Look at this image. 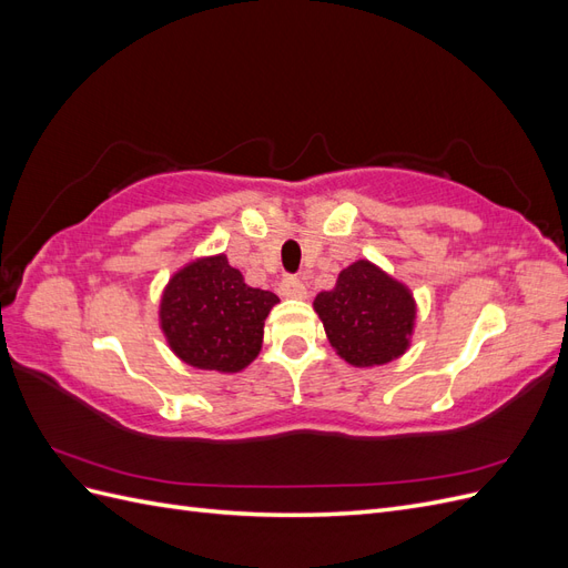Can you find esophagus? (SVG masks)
Listing matches in <instances>:
<instances>
[{"label": "esophagus", "mask_w": 568, "mask_h": 568, "mask_svg": "<svg viewBox=\"0 0 568 568\" xmlns=\"http://www.w3.org/2000/svg\"><path fill=\"white\" fill-rule=\"evenodd\" d=\"M280 288H282V294L288 298H305L307 296V288L298 277H286Z\"/></svg>", "instance_id": "1"}]
</instances>
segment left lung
Listing matches in <instances>:
<instances>
[{
    "label": "left lung",
    "mask_w": 568,
    "mask_h": 568,
    "mask_svg": "<svg viewBox=\"0 0 568 568\" xmlns=\"http://www.w3.org/2000/svg\"><path fill=\"white\" fill-rule=\"evenodd\" d=\"M315 313L346 363L372 367L405 353L415 324V301L386 272L357 261L338 274L332 291L317 294Z\"/></svg>",
    "instance_id": "obj_1"
}]
</instances>
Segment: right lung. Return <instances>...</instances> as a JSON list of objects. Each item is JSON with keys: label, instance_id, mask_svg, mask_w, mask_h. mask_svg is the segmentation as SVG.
Returning <instances> with one entry per match:
<instances>
[{"label": "right lung", "instance_id": "right-lung-1", "mask_svg": "<svg viewBox=\"0 0 568 568\" xmlns=\"http://www.w3.org/2000/svg\"><path fill=\"white\" fill-rule=\"evenodd\" d=\"M277 301L272 291L248 286L225 255H213L170 280L161 326L186 365L239 372L261 351L265 317Z\"/></svg>", "mask_w": 568, "mask_h": 568}]
</instances>
